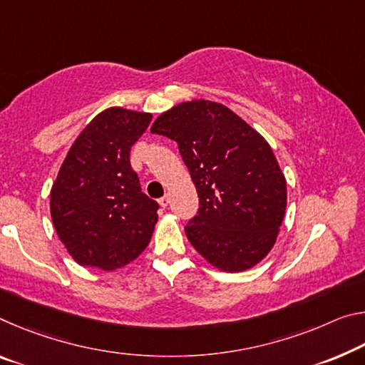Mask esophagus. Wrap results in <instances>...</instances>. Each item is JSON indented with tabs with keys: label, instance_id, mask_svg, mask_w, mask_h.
Here are the masks:
<instances>
[{
	"label": "esophagus",
	"instance_id": "esophagus-1",
	"mask_svg": "<svg viewBox=\"0 0 365 365\" xmlns=\"http://www.w3.org/2000/svg\"><path fill=\"white\" fill-rule=\"evenodd\" d=\"M169 203H170L169 195H164V196H162V198L159 200V205H160L162 207H167V206H169Z\"/></svg>",
	"mask_w": 365,
	"mask_h": 365
}]
</instances>
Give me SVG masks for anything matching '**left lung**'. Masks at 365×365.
Listing matches in <instances>:
<instances>
[{"label": "left lung", "instance_id": "8db88e82", "mask_svg": "<svg viewBox=\"0 0 365 365\" xmlns=\"http://www.w3.org/2000/svg\"><path fill=\"white\" fill-rule=\"evenodd\" d=\"M151 133L178 144L196 187L200 210L185 232L214 268L240 273L276 244L287 206L286 177L268 141L222 103L173 106Z\"/></svg>", "mask_w": 365, "mask_h": 365}]
</instances>
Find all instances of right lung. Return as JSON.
Here are the masks:
<instances>
[{
  "mask_svg": "<svg viewBox=\"0 0 365 365\" xmlns=\"http://www.w3.org/2000/svg\"><path fill=\"white\" fill-rule=\"evenodd\" d=\"M153 115L110 107L71 144L50 192V214L69 255L81 266L112 271L143 253L159 205L141 192L131 146Z\"/></svg>",
  "mask_w": 365,
  "mask_h": 365,
  "instance_id": "1",
  "label": "right lung"
}]
</instances>
